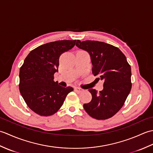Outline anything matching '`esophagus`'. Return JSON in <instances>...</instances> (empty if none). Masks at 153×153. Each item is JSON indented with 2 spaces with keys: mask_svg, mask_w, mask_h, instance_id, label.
Instances as JSON below:
<instances>
[{
  "mask_svg": "<svg viewBox=\"0 0 153 153\" xmlns=\"http://www.w3.org/2000/svg\"><path fill=\"white\" fill-rule=\"evenodd\" d=\"M74 90H75V91H76L77 93H82L84 91L83 89L79 88V87H75Z\"/></svg>",
  "mask_w": 153,
  "mask_h": 153,
  "instance_id": "1",
  "label": "esophagus"
}]
</instances>
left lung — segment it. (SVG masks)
<instances>
[{"mask_svg": "<svg viewBox=\"0 0 153 153\" xmlns=\"http://www.w3.org/2000/svg\"><path fill=\"white\" fill-rule=\"evenodd\" d=\"M76 46L88 52L92 72L104 81L103 89H89L92 99L84 104L86 112L97 120L111 118L123 106L131 89V66L118 48L97 41L77 40Z\"/></svg>", "mask_w": 153, "mask_h": 153, "instance_id": "1", "label": "left lung"}]
</instances>
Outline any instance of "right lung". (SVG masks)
I'll list each match as a JSON object with an SVG mask.
<instances>
[{
  "instance_id": "right-lung-1",
  "label": "right lung",
  "mask_w": 153,
  "mask_h": 153,
  "mask_svg": "<svg viewBox=\"0 0 153 153\" xmlns=\"http://www.w3.org/2000/svg\"><path fill=\"white\" fill-rule=\"evenodd\" d=\"M76 40L50 42L32 50L19 70V89L31 110L37 114L48 116L62 106L73 87H64L54 81L58 71L59 58L76 45Z\"/></svg>"
}]
</instances>
